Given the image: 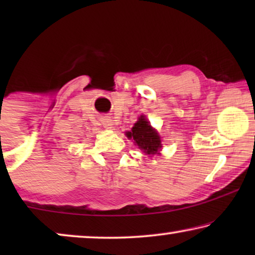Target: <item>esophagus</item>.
<instances>
[{
  "mask_svg": "<svg viewBox=\"0 0 255 255\" xmlns=\"http://www.w3.org/2000/svg\"><path fill=\"white\" fill-rule=\"evenodd\" d=\"M101 123H102L104 125V128H114L113 127V125H114L113 121H111L108 116H103L102 118H101Z\"/></svg>",
  "mask_w": 255,
  "mask_h": 255,
  "instance_id": "esophagus-1",
  "label": "esophagus"
}]
</instances>
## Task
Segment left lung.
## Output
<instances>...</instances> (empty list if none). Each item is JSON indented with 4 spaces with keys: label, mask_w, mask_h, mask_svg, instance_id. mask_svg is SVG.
<instances>
[{
    "label": "left lung",
    "mask_w": 255,
    "mask_h": 255,
    "mask_svg": "<svg viewBox=\"0 0 255 255\" xmlns=\"http://www.w3.org/2000/svg\"><path fill=\"white\" fill-rule=\"evenodd\" d=\"M128 138H133L134 144L139 146L147 154H155L161 147V140L154 128H152L149 122L144 117L139 118V121L132 128L131 132H127Z\"/></svg>",
    "instance_id": "8db88e82"
}]
</instances>
